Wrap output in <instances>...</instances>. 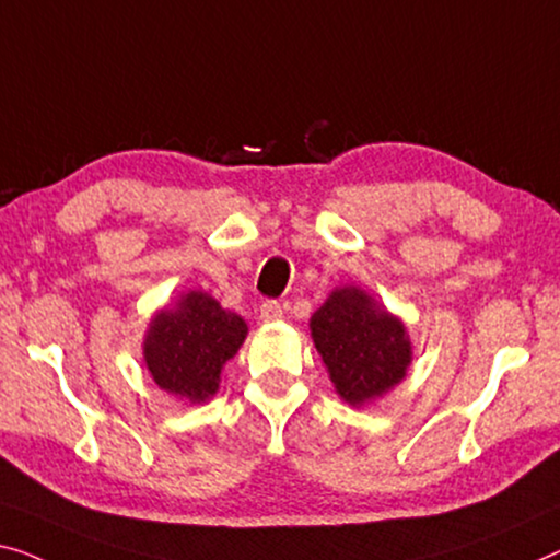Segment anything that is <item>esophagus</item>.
Masks as SVG:
<instances>
[{
  "label": "esophagus",
  "instance_id": "obj_1",
  "mask_svg": "<svg viewBox=\"0 0 560 560\" xmlns=\"http://www.w3.org/2000/svg\"><path fill=\"white\" fill-rule=\"evenodd\" d=\"M283 316V306L277 299H269V302L261 304V322H279Z\"/></svg>",
  "mask_w": 560,
  "mask_h": 560
}]
</instances>
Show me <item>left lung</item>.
Listing matches in <instances>:
<instances>
[{
    "label": "left lung",
    "mask_w": 560,
    "mask_h": 560,
    "mask_svg": "<svg viewBox=\"0 0 560 560\" xmlns=\"http://www.w3.org/2000/svg\"><path fill=\"white\" fill-rule=\"evenodd\" d=\"M308 327L334 389L352 407L399 385L412 362L405 324L357 287L334 289Z\"/></svg>",
    "instance_id": "8db88e82"
}]
</instances>
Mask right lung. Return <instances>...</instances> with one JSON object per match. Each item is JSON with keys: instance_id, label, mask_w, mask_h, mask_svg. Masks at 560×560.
Masks as SVG:
<instances>
[{"instance_id": "1", "label": "right lung", "mask_w": 560, "mask_h": 560, "mask_svg": "<svg viewBox=\"0 0 560 560\" xmlns=\"http://www.w3.org/2000/svg\"><path fill=\"white\" fill-rule=\"evenodd\" d=\"M248 334L238 314L226 312L206 291H188L173 308L150 319L143 357L155 385L188 402L215 395L221 370Z\"/></svg>"}]
</instances>
